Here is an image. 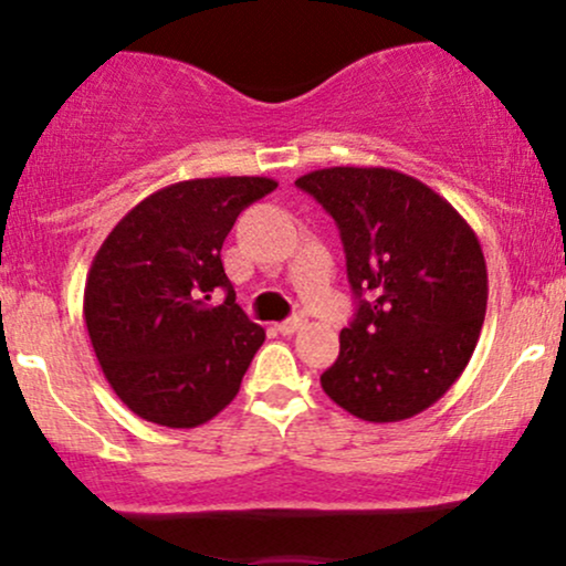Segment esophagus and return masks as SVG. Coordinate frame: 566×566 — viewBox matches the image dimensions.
I'll use <instances>...</instances> for the list:
<instances>
[{"label": "esophagus", "instance_id": "34e87169", "mask_svg": "<svg viewBox=\"0 0 566 566\" xmlns=\"http://www.w3.org/2000/svg\"><path fill=\"white\" fill-rule=\"evenodd\" d=\"M303 324H305L303 316H292V319H287V322H279L276 329L282 335H295L297 329H303Z\"/></svg>", "mask_w": 566, "mask_h": 566}]
</instances>
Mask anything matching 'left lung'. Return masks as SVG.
<instances>
[{
	"label": "left lung",
	"mask_w": 566,
	"mask_h": 566,
	"mask_svg": "<svg viewBox=\"0 0 566 566\" xmlns=\"http://www.w3.org/2000/svg\"><path fill=\"white\" fill-rule=\"evenodd\" d=\"M295 186L335 218L359 297L340 354L322 375L324 394L367 423H399L437 405L463 375L484 324L476 233L433 188L388 167H324Z\"/></svg>",
	"instance_id": "1"
}]
</instances>
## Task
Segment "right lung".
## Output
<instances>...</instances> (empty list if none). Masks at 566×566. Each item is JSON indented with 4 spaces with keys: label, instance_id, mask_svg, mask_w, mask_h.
Listing matches in <instances>:
<instances>
[{
    "label": "right lung",
    "instance_id": "1",
    "mask_svg": "<svg viewBox=\"0 0 566 566\" xmlns=\"http://www.w3.org/2000/svg\"><path fill=\"white\" fill-rule=\"evenodd\" d=\"M274 188L258 175L165 186L95 252L84 324L108 386L138 418L197 428L239 394L265 329L239 308L220 250L239 212ZM218 286L220 306L209 303Z\"/></svg>",
    "mask_w": 566,
    "mask_h": 566
}]
</instances>
